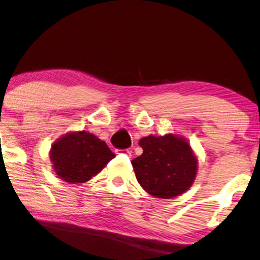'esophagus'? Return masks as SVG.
<instances>
[{"label":"esophagus","instance_id":"obj_1","mask_svg":"<svg viewBox=\"0 0 260 260\" xmlns=\"http://www.w3.org/2000/svg\"><path fill=\"white\" fill-rule=\"evenodd\" d=\"M115 153L117 154H126V155H131V150L125 148V149H115Z\"/></svg>","mask_w":260,"mask_h":260}]
</instances>
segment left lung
Returning <instances> with one entry per match:
<instances>
[{
  "label": "left lung",
  "mask_w": 260,
  "mask_h": 260,
  "mask_svg": "<svg viewBox=\"0 0 260 260\" xmlns=\"http://www.w3.org/2000/svg\"><path fill=\"white\" fill-rule=\"evenodd\" d=\"M142 155L131 161L136 178L147 193L171 199L184 193L194 182L198 161L187 141L174 135L140 140Z\"/></svg>",
  "instance_id": "obj_1"
}]
</instances>
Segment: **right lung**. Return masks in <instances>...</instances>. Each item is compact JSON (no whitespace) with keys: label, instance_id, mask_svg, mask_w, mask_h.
<instances>
[{"label":"right lung","instance_id":"add662e5","mask_svg":"<svg viewBox=\"0 0 260 260\" xmlns=\"http://www.w3.org/2000/svg\"><path fill=\"white\" fill-rule=\"evenodd\" d=\"M115 154L105 141L86 131L69 134L52 146L56 175L70 183H83L101 171Z\"/></svg>","mask_w":260,"mask_h":260}]
</instances>
